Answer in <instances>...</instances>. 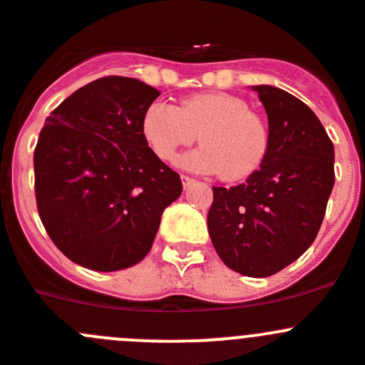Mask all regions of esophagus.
Here are the masks:
<instances>
[{
	"label": "esophagus",
	"instance_id": "esophagus-1",
	"mask_svg": "<svg viewBox=\"0 0 365 365\" xmlns=\"http://www.w3.org/2000/svg\"><path fill=\"white\" fill-rule=\"evenodd\" d=\"M180 179H182V186H185V188H190V186L195 185V179H193V177L180 175Z\"/></svg>",
	"mask_w": 365,
	"mask_h": 365
}]
</instances>
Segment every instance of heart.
Here are the masks:
<instances>
[{
  "label": "heart",
  "instance_id": "obj_1",
  "mask_svg": "<svg viewBox=\"0 0 365 365\" xmlns=\"http://www.w3.org/2000/svg\"><path fill=\"white\" fill-rule=\"evenodd\" d=\"M141 132L160 160L173 163L180 148L205 145L182 159L186 168L202 173H224L239 180L255 173L269 146V132L259 113L246 101L226 92H202L182 99L179 106L153 101L145 110Z\"/></svg>",
  "mask_w": 365,
  "mask_h": 365
}]
</instances>
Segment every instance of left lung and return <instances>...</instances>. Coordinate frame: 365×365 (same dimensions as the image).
<instances>
[{"label":"left lung","instance_id":"left-lung-1","mask_svg":"<svg viewBox=\"0 0 365 365\" xmlns=\"http://www.w3.org/2000/svg\"><path fill=\"white\" fill-rule=\"evenodd\" d=\"M269 125L262 165L246 182L213 186L208 232L230 269L269 277L315 240L335 185V148L313 110L277 86H253Z\"/></svg>","mask_w":365,"mask_h":365}]
</instances>
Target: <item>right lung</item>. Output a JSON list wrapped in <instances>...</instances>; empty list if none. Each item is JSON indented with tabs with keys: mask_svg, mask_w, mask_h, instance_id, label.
<instances>
[{
	"mask_svg": "<svg viewBox=\"0 0 365 365\" xmlns=\"http://www.w3.org/2000/svg\"><path fill=\"white\" fill-rule=\"evenodd\" d=\"M159 93L139 79L108 76L46 117L34 150L36 202L52 242L79 266L117 272L141 262L160 215L182 192L179 173L141 132Z\"/></svg>",
	"mask_w": 365,
	"mask_h": 365,
	"instance_id": "add662e5",
	"label": "right lung"
}]
</instances>
